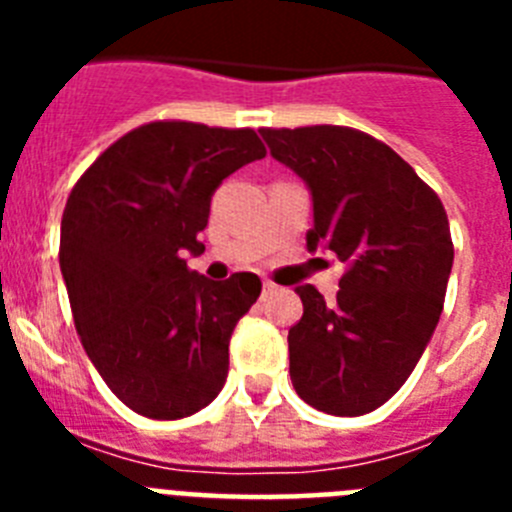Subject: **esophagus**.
I'll list each match as a JSON object with an SVG mask.
<instances>
[{"label": "esophagus", "mask_w": 512, "mask_h": 512, "mask_svg": "<svg viewBox=\"0 0 512 512\" xmlns=\"http://www.w3.org/2000/svg\"><path fill=\"white\" fill-rule=\"evenodd\" d=\"M274 289H277V287H274V284L264 282V295H269V292H274Z\"/></svg>", "instance_id": "1"}]
</instances>
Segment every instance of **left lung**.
<instances>
[{
  "label": "left lung",
  "mask_w": 512,
  "mask_h": 512,
  "mask_svg": "<svg viewBox=\"0 0 512 512\" xmlns=\"http://www.w3.org/2000/svg\"><path fill=\"white\" fill-rule=\"evenodd\" d=\"M271 156L312 197L310 251L346 264L325 302L297 287L300 323L289 328V377L297 395L328 415L354 418L400 390L431 341L454 264L449 217L390 146L338 125L261 130Z\"/></svg>",
  "instance_id": "obj_1"
}]
</instances>
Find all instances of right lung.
<instances>
[{"label": "right lung", "mask_w": 512, "mask_h": 512, "mask_svg": "<svg viewBox=\"0 0 512 512\" xmlns=\"http://www.w3.org/2000/svg\"><path fill=\"white\" fill-rule=\"evenodd\" d=\"M264 156L248 128L148 122L71 189L58 256L76 330L99 377L138 415L187 418L223 390L230 336L261 279L238 271L210 282L187 256L205 251L215 189Z\"/></svg>", "instance_id": "right-lung-1"}]
</instances>
